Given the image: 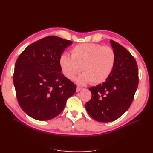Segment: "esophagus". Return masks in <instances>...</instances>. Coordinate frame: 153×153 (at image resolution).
<instances>
[{"mask_svg":"<svg viewBox=\"0 0 153 153\" xmlns=\"http://www.w3.org/2000/svg\"><path fill=\"white\" fill-rule=\"evenodd\" d=\"M82 90V87H78V86H77L76 87V91L78 92H79L80 91H81Z\"/></svg>","mask_w":153,"mask_h":153,"instance_id":"34e87169","label":"esophagus"}]
</instances>
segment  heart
<instances>
[{
    "mask_svg": "<svg viewBox=\"0 0 153 153\" xmlns=\"http://www.w3.org/2000/svg\"><path fill=\"white\" fill-rule=\"evenodd\" d=\"M71 57L62 53L59 58V65L64 76L69 80L82 69L84 73L76 78L80 84H102L111 75L115 63L114 50L98 44L78 45L71 49Z\"/></svg>",
    "mask_w": 153,
    "mask_h": 153,
    "instance_id": "heart-1",
    "label": "heart"
}]
</instances>
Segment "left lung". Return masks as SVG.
<instances>
[{"label": "left lung", "mask_w": 153, "mask_h": 153, "mask_svg": "<svg viewBox=\"0 0 153 153\" xmlns=\"http://www.w3.org/2000/svg\"><path fill=\"white\" fill-rule=\"evenodd\" d=\"M115 53L111 75L103 84L89 88L91 100L87 112L96 121H114L126 112L133 100L138 84L137 64L131 54L120 44L110 40Z\"/></svg>", "instance_id": "1"}]
</instances>
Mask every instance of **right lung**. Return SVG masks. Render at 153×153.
Segmentation results:
<instances>
[{"label": "right lung", "mask_w": 153, "mask_h": 153, "mask_svg": "<svg viewBox=\"0 0 153 153\" xmlns=\"http://www.w3.org/2000/svg\"><path fill=\"white\" fill-rule=\"evenodd\" d=\"M72 41L48 36L28 46L15 64L13 82L21 108L30 117L47 121L57 117L76 86L61 73L59 58Z\"/></svg>", "instance_id": "right-lung-1"}]
</instances>
